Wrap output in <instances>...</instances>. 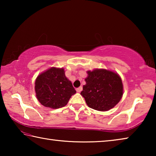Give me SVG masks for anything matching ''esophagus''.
I'll return each instance as SVG.
<instances>
[{
  "mask_svg": "<svg viewBox=\"0 0 156 156\" xmlns=\"http://www.w3.org/2000/svg\"><path fill=\"white\" fill-rule=\"evenodd\" d=\"M82 90H83V87H79L78 88L76 89V91H77V92H78V93H80Z\"/></svg>",
  "mask_w": 156,
  "mask_h": 156,
  "instance_id": "obj_1",
  "label": "esophagus"
}]
</instances>
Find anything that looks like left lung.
<instances>
[{"label": "left lung", "instance_id": "obj_1", "mask_svg": "<svg viewBox=\"0 0 156 156\" xmlns=\"http://www.w3.org/2000/svg\"><path fill=\"white\" fill-rule=\"evenodd\" d=\"M87 73L86 84L80 94L88 107L100 112H107L114 107L123 95L120 76L105 69H95Z\"/></svg>", "mask_w": 156, "mask_h": 156}]
</instances>
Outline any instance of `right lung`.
<instances>
[{"instance_id":"1","label":"right lung","mask_w":156,"mask_h":156,"mask_svg":"<svg viewBox=\"0 0 156 156\" xmlns=\"http://www.w3.org/2000/svg\"><path fill=\"white\" fill-rule=\"evenodd\" d=\"M35 91L41 104L51 109L65 107L76 93L72 82L65 76L64 69L54 67L37 76Z\"/></svg>"}]
</instances>
